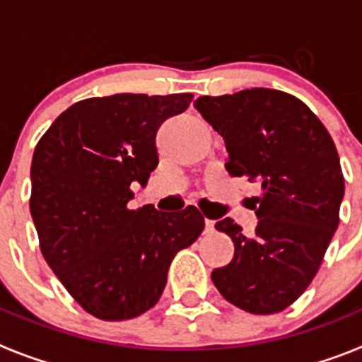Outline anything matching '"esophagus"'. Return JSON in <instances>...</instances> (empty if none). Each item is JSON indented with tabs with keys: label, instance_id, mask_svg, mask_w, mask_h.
Returning a JSON list of instances; mask_svg holds the SVG:
<instances>
[{
	"label": "esophagus",
	"instance_id": "34e87169",
	"mask_svg": "<svg viewBox=\"0 0 362 362\" xmlns=\"http://www.w3.org/2000/svg\"><path fill=\"white\" fill-rule=\"evenodd\" d=\"M216 230V221L212 219H204V232L212 233Z\"/></svg>",
	"mask_w": 362,
	"mask_h": 362
}]
</instances>
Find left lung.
<instances>
[{"mask_svg":"<svg viewBox=\"0 0 362 362\" xmlns=\"http://www.w3.org/2000/svg\"><path fill=\"white\" fill-rule=\"evenodd\" d=\"M194 107L225 139L228 174L261 183L255 235L230 217L216 223L235 252L212 272L214 284L245 312H283L310 286L339 226L344 177L334 139L300 99L281 90L201 95Z\"/></svg>","mask_w":362,"mask_h":362,"instance_id":"obj_1","label":"left lung"}]
</instances>
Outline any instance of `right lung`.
<instances>
[{
    "mask_svg": "<svg viewBox=\"0 0 362 362\" xmlns=\"http://www.w3.org/2000/svg\"><path fill=\"white\" fill-rule=\"evenodd\" d=\"M192 94L83 99L56 117L30 166V214L45 261L85 312L103 321L145 313L161 297L168 267L196 241V206L132 210V185L158 166L156 132Z\"/></svg>",
    "mask_w": 362,
    "mask_h": 362,
    "instance_id": "right-lung-1",
    "label": "right lung"
}]
</instances>
